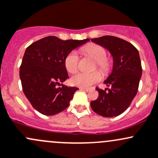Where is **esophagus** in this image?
<instances>
[{
    "label": "esophagus",
    "instance_id": "34e87169",
    "mask_svg": "<svg viewBox=\"0 0 158 158\" xmlns=\"http://www.w3.org/2000/svg\"><path fill=\"white\" fill-rule=\"evenodd\" d=\"M79 89H81V90H83V91H86V92H89V89H88V88L80 87V88H79Z\"/></svg>",
    "mask_w": 158,
    "mask_h": 158
}]
</instances>
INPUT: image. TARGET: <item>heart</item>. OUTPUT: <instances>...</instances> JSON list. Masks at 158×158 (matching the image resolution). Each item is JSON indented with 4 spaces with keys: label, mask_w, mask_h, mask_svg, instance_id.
I'll list each match as a JSON object with an SVG mask.
<instances>
[{
    "label": "heart",
    "mask_w": 158,
    "mask_h": 158,
    "mask_svg": "<svg viewBox=\"0 0 158 158\" xmlns=\"http://www.w3.org/2000/svg\"><path fill=\"white\" fill-rule=\"evenodd\" d=\"M81 51L85 57L91 58L95 60L94 70L98 69L104 75H108L113 69L112 60L107 57V51L103 46L97 44H90L84 46ZM64 65L66 70L70 73L77 72L79 67V57L76 51H71L66 55L64 60ZM101 79V75L98 72L92 73H79L73 76L70 79L71 84L78 87H89L93 84L99 82Z\"/></svg>",
    "instance_id": "b5f03b06"
}]
</instances>
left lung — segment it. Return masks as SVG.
I'll use <instances>...</instances> for the list:
<instances>
[{
	"label": "left lung",
	"instance_id": "8db88e82",
	"mask_svg": "<svg viewBox=\"0 0 158 158\" xmlns=\"http://www.w3.org/2000/svg\"><path fill=\"white\" fill-rule=\"evenodd\" d=\"M91 40L107 48L114 57L112 73L104 81L109 88H96L98 98L91 102V107L102 117H117L129 107L137 94L142 73L139 51L129 41L115 36Z\"/></svg>",
	"mask_w": 158,
	"mask_h": 158
}]
</instances>
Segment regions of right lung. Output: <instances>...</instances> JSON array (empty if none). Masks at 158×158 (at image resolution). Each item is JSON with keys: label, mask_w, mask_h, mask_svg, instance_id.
<instances>
[{"label": "right lung", "mask_w": 158, "mask_h": 158, "mask_svg": "<svg viewBox=\"0 0 158 158\" xmlns=\"http://www.w3.org/2000/svg\"><path fill=\"white\" fill-rule=\"evenodd\" d=\"M89 41V39L64 41L55 36H48L26 48L19 77L23 93L36 110L52 116L69 106L79 89L60 85L69 78L64 60L72 50Z\"/></svg>", "instance_id": "add662e5"}]
</instances>
